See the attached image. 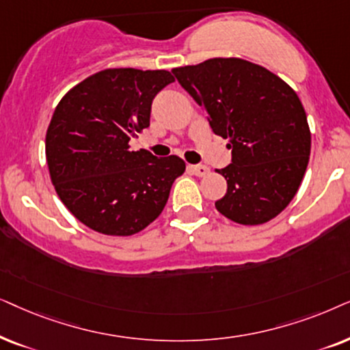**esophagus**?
I'll use <instances>...</instances> for the list:
<instances>
[{
    "instance_id": "1",
    "label": "esophagus",
    "mask_w": 350,
    "mask_h": 350,
    "mask_svg": "<svg viewBox=\"0 0 350 350\" xmlns=\"http://www.w3.org/2000/svg\"><path fill=\"white\" fill-rule=\"evenodd\" d=\"M189 170L192 171L195 176H200V178H202V176H206L209 172V167L204 165H192V166H189Z\"/></svg>"
}]
</instances>
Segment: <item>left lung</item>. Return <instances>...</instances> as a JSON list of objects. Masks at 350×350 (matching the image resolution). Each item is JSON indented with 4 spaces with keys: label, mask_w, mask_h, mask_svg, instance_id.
I'll return each mask as SVG.
<instances>
[{
    "label": "left lung",
    "mask_w": 350,
    "mask_h": 350,
    "mask_svg": "<svg viewBox=\"0 0 350 350\" xmlns=\"http://www.w3.org/2000/svg\"><path fill=\"white\" fill-rule=\"evenodd\" d=\"M206 111L214 134L229 139L232 163L219 170L227 193L216 209L258 226L295 197L310 155V131L299 97L282 78L248 60L209 59L172 70Z\"/></svg>",
    "instance_id": "1"
}]
</instances>
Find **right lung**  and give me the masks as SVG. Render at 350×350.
Here are the masks:
<instances>
[{
  "label": "right lung",
  "mask_w": 350,
  "mask_h": 350,
  "mask_svg": "<svg viewBox=\"0 0 350 350\" xmlns=\"http://www.w3.org/2000/svg\"><path fill=\"white\" fill-rule=\"evenodd\" d=\"M174 81L166 70L107 68L72 88L46 133V160L62 203L105 235L128 237L160 216L185 171L179 157L129 150L150 124L152 102Z\"/></svg>",
  "instance_id": "1"
}]
</instances>
